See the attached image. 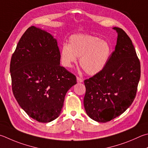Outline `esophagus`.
Returning a JSON list of instances; mask_svg holds the SVG:
<instances>
[{"mask_svg": "<svg viewBox=\"0 0 148 148\" xmlns=\"http://www.w3.org/2000/svg\"><path fill=\"white\" fill-rule=\"evenodd\" d=\"M76 79H77V83H82V82H83V79L82 78H80V77H77Z\"/></svg>", "mask_w": 148, "mask_h": 148, "instance_id": "1", "label": "esophagus"}]
</instances>
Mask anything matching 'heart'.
<instances>
[{"instance_id": "1", "label": "heart", "mask_w": 148, "mask_h": 148, "mask_svg": "<svg viewBox=\"0 0 148 148\" xmlns=\"http://www.w3.org/2000/svg\"><path fill=\"white\" fill-rule=\"evenodd\" d=\"M108 42L88 34H74L69 37L68 44L61 48L63 65L71 67L79 57V65L88 75H96L106 68L111 54Z\"/></svg>"}]
</instances>
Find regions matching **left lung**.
<instances>
[{
  "label": "left lung",
  "instance_id": "obj_1",
  "mask_svg": "<svg viewBox=\"0 0 148 148\" xmlns=\"http://www.w3.org/2000/svg\"><path fill=\"white\" fill-rule=\"evenodd\" d=\"M112 29L118 37L108 63L100 73L84 81L85 111L98 122L111 121L130 107L140 77V63L130 37L122 29Z\"/></svg>",
  "mask_w": 148,
  "mask_h": 148
}]
</instances>
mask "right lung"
Returning <instances> with one entry per match:
<instances>
[{"instance_id": "1", "label": "right lung", "mask_w": 148, "mask_h": 148, "mask_svg": "<svg viewBox=\"0 0 148 148\" xmlns=\"http://www.w3.org/2000/svg\"><path fill=\"white\" fill-rule=\"evenodd\" d=\"M56 39L32 26L21 37L10 63L12 90L29 116L42 123L60 116L65 96L76 85L74 74L60 66Z\"/></svg>"}]
</instances>
